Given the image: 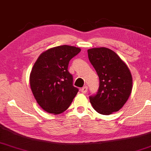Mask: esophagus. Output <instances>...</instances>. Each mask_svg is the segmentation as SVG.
<instances>
[{
	"mask_svg": "<svg viewBox=\"0 0 151 151\" xmlns=\"http://www.w3.org/2000/svg\"><path fill=\"white\" fill-rule=\"evenodd\" d=\"M87 91H88V87H87L86 86H83V88H81V91L83 93H86L87 92Z\"/></svg>",
	"mask_w": 151,
	"mask_h": 151,
	"instance_id": "obj_1",
	"label": "esophagus"
}]
</instances>
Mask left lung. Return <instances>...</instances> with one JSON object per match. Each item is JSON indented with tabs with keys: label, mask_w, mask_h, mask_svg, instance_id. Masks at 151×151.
<instances>
[{
	"label": "left lung",
	"mask_w": 151,
	"mask_h": 151,
	"mask_svg": "<svg viewBox=\"0 0 151 151\" xmlns=\"http://www.w3.org/2000/svg\"><path fill=\"white\" fill-rule=\"evenodd\" d=\"M88 55L100 81L97 93L89 96L92 106L96 112L105 115L117 112L132 93L129 69L117 53L109 48L88 49Z\"/></svg>",
	"instance_id": "left-lung-1"
}]
</instances>
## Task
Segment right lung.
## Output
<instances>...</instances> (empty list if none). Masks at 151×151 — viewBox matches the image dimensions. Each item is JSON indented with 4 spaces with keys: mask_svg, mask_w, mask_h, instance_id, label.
<instances>
[{
    "mask_svg": "<svg viewBox=\"0 0 151 151\" xmlns=\"http://www.w3.org/2000/svg\"><path fill=\"white\" fill-rule=\"evenodd\" d=\"M80 51L68 45L54 47L42 52L34 63L29 77L31 89L47 112L58 115L65 111L79 91L68 69L70 60Z\"/></svg>",
    "mask_w": 151,
    "mask_h": 151,
    "instance_id": "right-lung-1",
    "label": "right lung"
}]
</instances>
